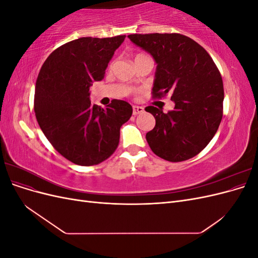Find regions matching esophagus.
<instances>
[{
	"label": "esophagus",
	"mask_w": 258,
	"mask_h": 258,
	"mask_svg": "<svg viewBox=\"0 0 258 258\" xmlns=\"http://www.w3.org/2000/svg\"><path fill=\"white\" fill-rule=\"evenodd\" d=\"M143 111H144V108L142 106H138V105L132 106V113H134V115L141 114Z\"/></svg>",
	"instance_id": "34e87169"
}]
</instances>
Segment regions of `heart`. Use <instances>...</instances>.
I'll use <instances>...</instances> for the list:
<instances>
[{"mask_svg": "<svg viewBox=\"0 0 258 258\" xmlns=\"http://www.w3.org/2000/svg\"><path fill=\"white\" fill-rule=\"evenodd\" d=\"M140 56H145V54H142V53H139V54H138V56H137V57H140ZM137 57H136V58H137Z\"/></svg>", "mask_w": 258, "mask_h": 258, "instance_id": "heart-1", "label": "heart"}]
</instances>
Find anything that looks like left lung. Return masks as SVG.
Here are the masks:
<instances>
[{"label": "left lung", "instance_id": "obj_1", "mask_svg": "<svg viewBox=\"0 0 258 258\" xmlns=\"http://www.w3.org/2000/svg\"><path fill=\"white\" fill-rule=\"evenodd\" d=\"M157 63L154 98L172 93L174 110L163 113L150 105L156 124L146 134L151 150L160 158L178 162L198 155L212 140L223 117L224 87L220 71L208 51L178 33L130 34Z\"/></svg>", "mask_w": 258, "mask_h": 258}]
</instances>
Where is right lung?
<instances>
[{"label": "right lung", "mask_w": 258, "mask_h": 258, "mask_svg": "<svg viewBox=\"0 0 258 258\" xmlns=\"http://www.w3.org/2000/svg\"><path fill=\"white\" fill-rule=\"evenodd\" d=\"M126 35L81 37L53 50L38 73L34 112L45 137L59 154L75 165L104 161L119 143L120 127L132 106L112 100L105 108L92 105L89 88L104 79L114 51Z\"/></svg>", "instance_id": "obj_1"}]
</instances>
